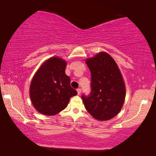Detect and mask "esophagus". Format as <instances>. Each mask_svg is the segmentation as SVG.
Here are the masks:
<instances>
[{"mask_svg":"<svg viewBox=\"0 0 156 156\" xmlns=\"http://www.w3.org/2000/svg\"><path fill=\"white\" fill-rule=\"evenodd\" d=\"M77 92H78V94H80L81 93V89L80 88L77 89Z\"/></svg>","mask_w":156,"mask_h":156,"instance_id":"obj_1","label":"esophagus"}]
</instances>
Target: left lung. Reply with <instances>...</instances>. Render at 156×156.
Wrapping results in <instances>:
<instances>
[{"instance_id":"8db88e82","label":"left lung","mask_w":156,"mask_h":156,"mask_svg":"<svg viewBox=\"0 0 156 156\" xmlns=\"http://www.w3.org/2000/svg\"><path fill=\"white\" fill-rule=\"evenodd\" d=\"M91 72V92L82 95L86 109L99 120L112 119L122 108L125 98V86L115 60L101 52L86 60Z\"/></svg>"}]
</instances>
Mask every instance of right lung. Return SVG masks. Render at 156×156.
Returning a JSON list of instances; mask_svg holds the SVG:
<instances>
[{"label": "right lung", "instance_id": "right-lung-1", "mask_svg": "<svg viewBox=\"0 0 156 156\" xmlns=\"http://www.w3.org/2000/svg\"><path fill=\"white\" fill-rule=\"evenodd\" d=\"M66 62L54 57L41 66L30 85V98L35 109L43 114L53 115L65 109L71 98L77 95L65 74Z\"/></svg>", "mask_w": 156, "mask_h": 156}]
</instances>
